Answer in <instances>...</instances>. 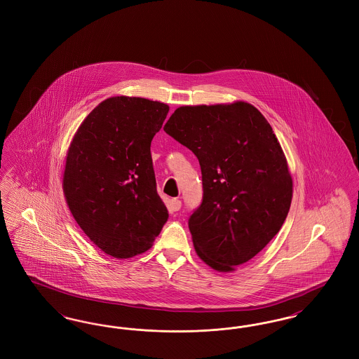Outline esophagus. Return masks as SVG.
<instances>
[{
    "instance_id": "1",
    "label": "esophagus",
    "mask_w": 359,
    "mask_h": 359,
    "mask_svg": "<svg viewBox=\"0 0 359 359\" xmlns=\"http://www.w3.org/2000/svg\"><path fill=\"white\" fill-rule=\"evenodd\" d=\"M171 210L172 211H179L180 207H182V201L179 199H172L171 201Z\"/></svg>"
}]
</instances>
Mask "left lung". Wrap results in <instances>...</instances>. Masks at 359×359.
<instances>
[{"instance_id": "left-lung-1", "label": "left lung", "mask_w": 359, "mask_h": 359, "mask_svg": "<svg viewBox=\"0 0 359 359\" xmlns=\"http://www.w3.org/2000/svg\"><path fill=\"white\" fill-rule=\"evenodd\" d=\"M165 133L198 157L203 201L188 227L196 255L218 272H233L281 229L293 183L272 126L250 103L180 106Z\"/></svg>"}]
</instances>
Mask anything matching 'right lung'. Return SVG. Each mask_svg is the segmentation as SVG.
I'll return each mask as SVG.
<instances>
[{
    "label": "right lung",
    "mask_w": 359,
    "mask_h": 359,
    "mask_svg": "<svg viewBox=\"0 0 359 359\" xmlns=\"http://www.w3.org/2000/svg\"><path fill=\"white\" fill-rule=\"evenodd\" d=\"M168 111L165 103L111 97L86 117L69 144L66 202L86 236L109 256L145 253L168 219L151 156Z\"/></svg>",
    "instance_id": "add662e5"
}]
</instances>
